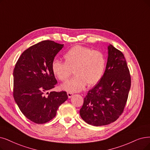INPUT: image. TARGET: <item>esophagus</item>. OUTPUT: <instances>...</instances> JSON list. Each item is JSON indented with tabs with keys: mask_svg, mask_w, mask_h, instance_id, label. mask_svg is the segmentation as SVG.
Masks as SVG:
<instances>
[{
	"mask_svg": "<svg viewBox=\"0 0 150 150\" xmlns=\"http://www.w3.org/2000/svg\"><path fill=\"white\" fill-rule=\"evenodd\" d=\"M67 94H68V98H71L72 97H73V95H74L73 93H72V92H68Z\"/></svg>",
	"mask_w": 150,
	"mask_h": 150,
	"instance_id": "34e87169",
	"label": "esophagus"
}]
</instances>
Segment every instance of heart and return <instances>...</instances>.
<instances>
[{
  "label": "heart",
  "instance_id": "1",
  "mask_svg": "<svg viewBox=\"0 0 150 150\" xmlns=\"http://www.w3.org/2000/svg\"><path fill=\"white\" fill-rule=\"evenodd\" d=\"M64 62L55 59L52 64L53 73L62 82L67 81L73 70L74 76L62 86L69 92H76L100 82L106 68V58L98 50L82 45L71 47L63 55Z\"/></svg>",
  "mask_w": 150,
  "mask_h": 150
}]
</instances>
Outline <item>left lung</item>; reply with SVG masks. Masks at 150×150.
<instances>
[{
  "instance_id": "left-lung-1",
  "label": "left lung",
  "mask_w": 150,
  "mask_h": 150,
  "mask_svg": "<svg viewBox=\"0 0 150 150\" xmlns=\"http://www.w3.org/2000/svg\"><path fill=\"white\" fill-rule=\"evenodd\" d=\"M102 78L90 90L80 110L88 124L101 126L115 122L124 111L131 86L129 69L123 53L112 45Z\"/></svg>"
}]
</instances>
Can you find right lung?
<instances>
[{
  "label": "right lung",
  "instance_id": "right-lung-1",
  "mask_svg": "<svg viewBox=\"0 0 150 150\" xmlns=\"http://www.w3.org/2000/svg\"><path fill=\"white\" fill-rule=\"evenodd\" d=\"M63 47L52 40L40 42L24 51L15 64L14 100L23 115L34 123L52 120L68 98L65 91L48 92L57 83L52 64Z\"/></svg>",
  "mask_w": 150,
  "mask_h": 150
}]
</instances>
